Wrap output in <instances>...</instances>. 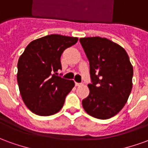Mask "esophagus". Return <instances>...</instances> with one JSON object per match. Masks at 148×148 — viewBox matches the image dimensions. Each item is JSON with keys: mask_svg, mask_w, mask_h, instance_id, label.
Returning a JSON list of instances; mask_svg holds the SVG:
<instances>
[{"mask_svg": "<svg viewBox=\"0 0 148 148\" xmlns=\"http://www.w3.org/2000/svg\"><path fill=\"white\" fill-rule=\"evenodd\" d=\"M82 85V83H79V82H75V86H80Z\"/></svg>", "mask_w": 148, "mask_h": 148, "instance_id": "34e87169", "label": "esophagus"}]
</instances>
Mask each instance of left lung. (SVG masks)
I'll return each mask as SVG.
<instances>
[{
    "label": "left lung",
    "instance_id": "left-lung-1",
    "mask_svg": "<svg viewBox=\"0 0 148 148\" xmlns=\"http://www.w3.org/2000/svg\"><path fill=\"white\" fill-rule=\"evenodd\" d=\"M90 62V94L82 100L85 111L106 120L123 109L132 87L133 68L123 47L106 38L79 39Z\"/></svg>",
    "mask_w": 148,
    "mask_h": 148
}]
</instances>
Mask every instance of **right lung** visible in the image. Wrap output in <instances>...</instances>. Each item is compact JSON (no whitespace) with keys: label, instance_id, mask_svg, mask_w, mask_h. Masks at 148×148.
<instances>
[{"label":"right lung","instance_id":"right-lung-1","mask_svg":"<svg viewBox=\"0 0 148 148\" xmlns=\"http://www.w3.org/2000/svg\"><path fill=\"white\" fill-rule=\"evenodd\" d=\"M77 37L49 35L31 42L19 58L17 82L22 99L39 116L55 114L74 86V81L58 75L61 55L77 42Z\"/></svg>","mask_w":148,"mask_h":148}]
</instances>
